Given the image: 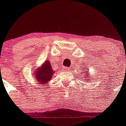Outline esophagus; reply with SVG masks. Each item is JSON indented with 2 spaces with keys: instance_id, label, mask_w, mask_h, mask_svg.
<instances>
[{
  "instance_id": "1",
  "label": "esophagus",
  "mask_w": 126,
  "mask_h": 126,
  "mask_svg": "<svg viewBox=\"0 0 126 126\" xmlns=\"http://www.w3.org/2000/svg\"><path fill=\"white\" fill-rule=\"evenodd\" d=\"M63 70H65V71H70L71 68L69 67H63Z\"/></svg>"
}]
</instances>
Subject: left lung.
<instances>
[{
	"label": "left lung",
	"instance_id": "1",
	"mask_svg": "<svg viewBox=\"0 0 126 126\" xmlns=\"http://www.w3.org/2000/svg\"><path fill=\"white\" fill-rule=\"evenodd\" d=\"M87 75H88V73H87Z\"/></svg>",
	"mask_w": 126,
	"mask_h": 126
}]
</instances>
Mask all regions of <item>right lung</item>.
I'll use <instances>...</instances> for the list:
<instances>
[{
    "label": "right lung",
    "mask_w": 126,
    "mask_h": 126,
    "mask_svg": "<svg viewBox=\"0 0 126 126\" xmlns=\"http://www.w3.org/2000/svg\"><path fill=\"white\" fill-rule=\"evenodd\" d=\"M54 73L49 61H45L43 64L36 70L34 77L40 84H45L51 80Z\"/></svg>",
    "instance_id": "right-lung-1"
}]
</instances>
